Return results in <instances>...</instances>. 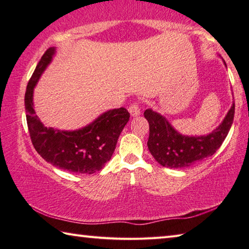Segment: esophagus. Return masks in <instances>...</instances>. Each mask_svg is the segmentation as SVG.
Masks as SVG:
<instances>
[{"mask_svg": "<svg viewBox=\"0 0 249 249\" xmlns=\"http://www.w3.org/2000/svg\"><path fill=\"white\" fill-rule=\"evenodd\" d=\"M128 111H129V114L132 116H138L141 114V107H140V103L138 102H134L129 105L128 107Z\"/></svg>", "mask_w": 249, "mask_h": 249, "instance_id": "34e87169", "label": "esophagus"}]
</instances>
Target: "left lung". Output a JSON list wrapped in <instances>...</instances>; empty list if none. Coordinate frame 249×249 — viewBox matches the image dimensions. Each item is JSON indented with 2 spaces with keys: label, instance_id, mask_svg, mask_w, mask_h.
I'll return each instance as SVG.
<instances>
[{
  "label": "left lung",
  "instance_id": "obj_1",
  "mask_svg": "<svg viewBox=\"0 0 249 249\" xmlns=\"http://www.w3.org/2000/svg\"><path fill=\"white\" fill-rule=\"evenodd\" d=\"M235 103L231 105L224 121L206 136L189 137L172 128L165 117L146 109L144 116L149 123L147 146L160 165L167 168H184L212 156L220 148L233 124Z\"/></svg>",
  "mask_w": 249,
  "mask_h": 249
}]
</instances>
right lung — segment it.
Listing matches in <instances>:
<instances>
[{"mask_svg": "<svg viewBox=\"0 0 249 249\" xmlns=\"http://www.w3.org/2000/svg\"><path fill=\"white\" fill-rule=\"evenodd\" d=\"M53 53L54 48L46 50L25 92L29 136L37 153L54 167L75 174H93L102 169L111 159L120 134L129 120V113L124 107L111 109L89 126L74 132L44 126L34 111L33 90Z\"/></svg>", "mask_w": 249, "mask_h": 249, "instance_id": "add662e5", "label": "right lung"}]
</instances>
